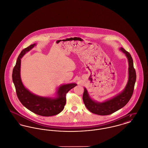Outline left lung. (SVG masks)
I'll use <instances>...</instances> for the list:
<instances>
[{"instance_id":"obj_1","label":"left lung","mask_w":148,"mask_h":148,"mask_svg":"<svg viewBox=\"0 0 148 148\" xmlns=\"http://www.w3.org/2000/svg\"><path fill=\"white\" fill-rule=\"evenodd\" d=\"M120 50L125 54L129 62V79L127 84L120 93L103 102H98L92 99L89 95L86 88H84L83 100L87 109L92 113L102 116L114 113L127 104L133 94L136 78L133 60L129 52L122 47Z\"/></svg>"}]
</instances>
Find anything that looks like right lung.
<instances>
[{
	"label": "right lung",
	"mask_w": 148,
	"mask_h": 148,
	"mask_svg": "<svg viewBox=\"0 0 148 148\" xmlns=\"http://www.w3.org/2000/svg\"><path fill=\"white\" fill-rule=\"evenodd\" d=\"M36 45V44L31 45L20 53L13 70V82L19 100L28 110L42 116H54L63 110L66 103V93L77 84L70 83L61 85L57 89L56 97L54 98L37 96L28 90L23 84L21 78V58Z\"/></svg>",
	"instance_id": "add662e5"
}]
</instances>
